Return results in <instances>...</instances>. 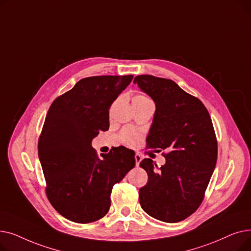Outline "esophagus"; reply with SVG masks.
I'll return each mask as SVG.
<instances>
[{"mask_svg":"<svg viewBox=\"0 0 251 251\" xmlns=\"http://www.w3.org/2000/svg\"><path fill=\"white\" fill-rule=\"evenodd\" d=\"M134 157H135V165H136V167H138L139 164H140V162H141V160H142V157H141V155L138 154V153H136Z\"/></svg>","mask_w":251,"mask_h":251,"instance_id":"34e87169","label":"esophagus"}]
</instances>
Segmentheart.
<instances>
[{"label": "heart", "mask_w": 251, "mask_h": 251, "mask_svg": "<svg viewBox=\"0 0 251 251\" xmlns=\"http://www.w3.org/2000/svg\"><path fill=\"white\" fill-rule=\"evenodd\" d=\"M132 101H151V100L149 98H147L146 96L142 95H136L133 97ZM121 140L126 143L129 144V146H133V144L136 142L137 140V134L134 132L133 130L131 129H125L123 132L121 133Z\"/></svg>", "instance_id": "obj_1"}]
</instances>
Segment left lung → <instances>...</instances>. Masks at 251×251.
Listing matches in <instances>:
<instances>
[{"mask_svg": "<svg viewBox=\"0 0 251 251\" xmlns=\"http://www.w3.org/2000/svg\"><path fill=\"white\" fill-rule=\"evenodd\" d=\"M134 83L155 103L148 147L167 151L161 168L151 159L141 161L149 181L139 189V202L151 217L177 223L199 208L214 173L218 144L212 119L199 99L171 79L138 75Z\"/></svg>", "mask_w": 251, "mask_h": 251, "instance_id": "left-lung-1", "label": "left lung"}]
</instances>
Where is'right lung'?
I'll use <instances>...</instances> for the list:
<instances>
[{"instance_id": "right-lung-1", "label": "right lung", "mask_w": 251, "mask_h": 251, "mask_svg": "<svg viewBox=\"0 0 251 251\" xmlns=\"http://www.w3.org/2000/svg\"><path fill=\"white\" fill-rule=\"evenodd\" d=\"M133 75L92 76L79 80L49 109L38 140L47 195L69 221L87 224L109 212L114 184L135 166L134 151L114 148L98 156L91 141L109 129V109Z\"/></svg>"}]
</instances>
